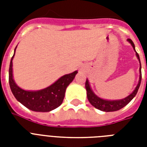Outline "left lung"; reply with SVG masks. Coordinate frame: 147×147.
I'll return each mask as SVG.
<instances>
[{"label":"left lung","instance_id":"1","mask_svg":"<svg viewBox=\"0 0 147 147\" xmlns=\"http://www.w3.org/2000/svg\"><path fill=\"white\" fill-rule=\"evenodd\" d=\"M127 41L130 42V44L132 45L133 48L135 50V46L134 43L133 42V41L130 39H127ZM136 55H137V59H139L140 62V78H139V82L137 84V87L134 89V91L127 97H126L125 98L121 99V100H105L102 98H99L94 94V92H92V88L90 87L89 82L88 80L86 79V82H85V88L87 91V98L89 100V102L92 104V106H94L95 108L102 111L105 112H111V111H116L118 110L123 108V107H125L126 105H127L128 103L130 102V100H132L133 98H134L137 94L138 89H139L140 85L141 83V78H142V74H141V64H140V56L138 55V53L136 52Z\"/></svg>","mask_w":147,"mask_h":147}]
</instances>
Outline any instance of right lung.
Here are the masks:
<instances>
[{"instance_id": "obj_1", "label": "right lung", "mask_w": 147, "mask_h": 147, "mask_svg": "<svg viewBox=\"0 0 147 147\" xmlns=\"http://www.w3.org/2000/svg\"><path fill=\"white\" fill-rule=\"evenodd\" d=\"M17 48V47H16ZM14 54L11 58L9 68V84L13 94L19 102L28 109L37 112H49L62 105L68 85L73 81L78 71L67 74L44 89L26 91L17 86L13 78V62Z\"/></svg>"}]
</instances>
